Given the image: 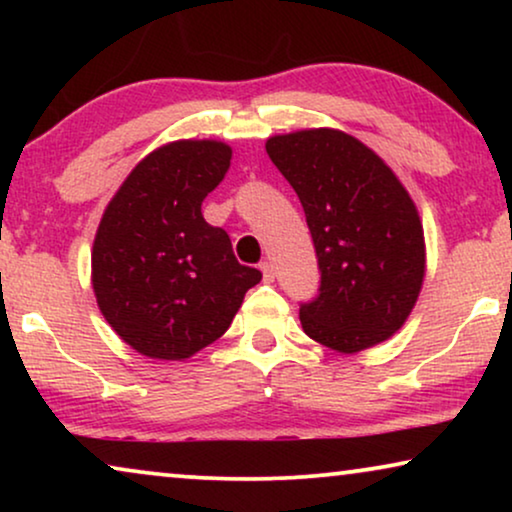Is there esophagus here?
I'll return each mask as SVG.
<instances>
[{
    "mask_svg": "<svg viewBox=\"0 0 512 512\" xmlns=\"http://www.w3.org/2000/svg\"><path fill=\"white\" fill-rule=\"evenodd\" d=\"M261 272H263L265 282H275V268H272L270 261H263L261 263Z\"/></svg>",
    "mask_w": 512,
    "mask_h": 512,
    "instance_id": "1",
    "label": "esophagus"
}]
</instances>
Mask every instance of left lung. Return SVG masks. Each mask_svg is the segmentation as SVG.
<instances>
[{"label":"left lung","instance_id":"left-lung-1","mask_svg":"<svg viewBox=\"0 0 512 512\" xmlns=\"http://www.w3.org/2000/svg\"><path fill=\"white\" fill-rule=\"evenodd\" d=\"M265 151L305 209L321 272L300 305L312 340L354 354L389 340L410 317L426 270L417 207L391 167L333 128L275 135Z\"/></svg>","mask_w":512,"mask_h":512}]
</instances>
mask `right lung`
Masks as SVG:
<instances>
[{"instance_id":"1","label":"right lung","mask_w":512,"mask_h":512,"mask_svg":"<svg viewBox=\"0 0 512 512\" xmlns=\"http://www.w3.org/2000/svg\"><path fill=\"white\" fill-rule=\"evenodd\" d=\"M233 149L179 139L139 160L104 209L93 244V291L109 326L139 354L184 361L228 331L261 272L237 263L202 200Z\"/></svg>"}]
</instances>
